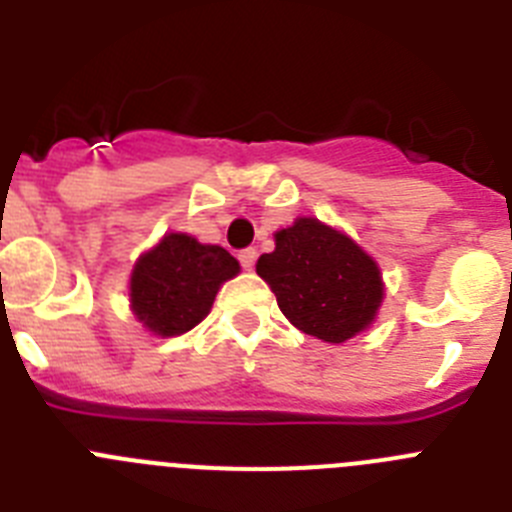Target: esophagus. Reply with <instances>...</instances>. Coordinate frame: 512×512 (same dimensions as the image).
<instances>
[{
  "label": "esophagus",
  "instance_id": "34e87169",
  "mask_svg": "<svg viewBox=\"0 0 512 512\" xmlns=\"http://www.w3.org/2000/svg\"><path fill=\"white\" fill-rule=\"evenodd\" d=\"M238 261H241L243 269L251 271L253 264H256V248H243V251L238 253Z\"/></svg>",
  "mask_w": 512,
  "mask_h": 512
}]
</instances>
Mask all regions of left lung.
Segmentation results:
<instances>
[{
    "label": "left lung",
    "instance_id": "left-lung-1",
    "mask_svg": "<svg viewBox=\"0 0 512 512\" xmlns=\"http://www.w3.org/2000/svg\"><path fill=\"white\" fill-rule=\"evenodd\" d=\"M274 238L277 248L256 261V271L292 325L343 343L372 323L384 292L372 256L315 217H300Z\"/></svg>",
    "mask_w": 512,
    "mask_h": 512
}]
</instances>
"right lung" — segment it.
Here are the masks:
<instances>
[{
	"mask_svg": "<svg viewBox=\"0 0 512 512\" xmlns=\"http://www.w3.org/2000/svg\"><path fill=\"white\" fill-rule=\"evenodd\" d=\"M241 271L220 246L169 233L143 253L130 277V302L138 320L158 336H179L210 312L220 284Z\"/></svg>",
	"mask_w": 512,
	"mask_h": 512,
	"instance_id": "right-lung-1",
	"label": "right lung"
}]
</instances>
